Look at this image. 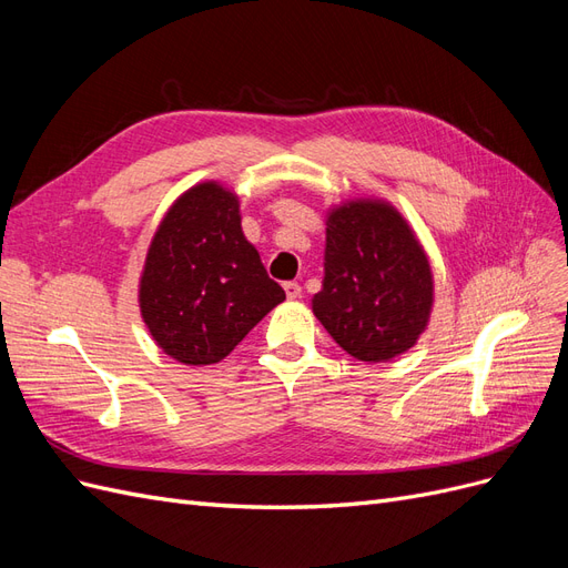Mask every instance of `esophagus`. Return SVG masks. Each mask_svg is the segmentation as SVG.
Returning a JSON list of instances; mask_svg holds the SVG:
<instances>
[{"instance_id": "obj_1", "label": "esophagus", "mask_w": 568, "mask_h": 568, "mask_svg": "<svg viewBox=\"0 0 568 568\" xmlns=\"http://www.w3.org/2000/svg\"><path fill=\"white\" fill-rule=\"evenodd\" d=\"M284 291H286V298H288V301H296V298H301V294H303V288H301L298 282H286V284H284Z\"/></svg>"}]
</instances>
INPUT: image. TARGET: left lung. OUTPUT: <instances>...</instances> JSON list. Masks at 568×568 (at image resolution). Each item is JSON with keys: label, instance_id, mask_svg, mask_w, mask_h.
Here are the masks:
<instances>
[{"label": "left lung", "instance_id": "obj_1", "mask_svg": "<svg viewBox=\"0 0 568 568\" xmlns=\"http://www.w3.org/2000/svg\"><path fill=\"white\" fill-rule=\"evenodd\" d=\"M434 307V274L407 220L382 199L326 213L322 291L313 313L348 355L388 363L415 346Z\"/></svg>", "mask_w": 568, "mask_h": 568}]
</instances>
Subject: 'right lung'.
<instances>
[{
    "label": "right lung",
    "instance_id": "add662e5",
    "mask_svg": "<svg viewBox=\"0 0 568 568\" xmlns=\"http://www.w3.org/2000/svg\"><path fill=\"white\" fill-rule=\"evenodd\" d=\"M284 298L242 232L234 192L201 182L170 205L140 280L142 320L165 355L220 363Z\"/></svg>",
    "mask_w": 568,
    "mask_h": 568
}]
</instances>
